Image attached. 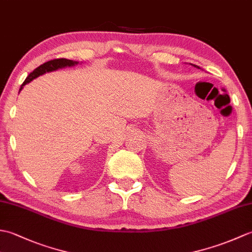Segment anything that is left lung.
<instances>
[{
	"label": "left lung",
	"mask_w": 252,
	"mask_h": 252,
	"mask_svg": "<svg viewBox=\"0 0 252 252\" xmlns=\"http://www.w3.org/2000/svg\"><path fill=\"white\" fill-rule=\"evenodd\" d=\"M190 65H191V66H194L195 68H198V69H200V68H199V67H198V66H196V65H192V63H190Z\"/></svg>",
	"instance_id": "left-lung-1"
}]
</instances>
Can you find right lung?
I'll list each match as a JSON object with an SVG mask.
<instances>
[{"instance_id":"obj_1","label":"right lung","mask_w":252,"mask_h":252,"mask_svg":"<svg viewBox=\"0 0 252 252\" xmlns=\"http://www.w3.org/2000/svg\"><path fill=\"white\" fill-rule=\"evenodd\" d=\"M78 63H79L76 62V61L66 60V58H58V60H53V61H50V62H46V63H43V65H41L37 68H35L34 70L32 71L28 77H27V79L25 80V82L21 84V87L19 89V92L24 89V85L31 82L33 79L42 76V74H44L46 72L55 71V70H58V69L65 68V67L76 66V65H78Z\"/></svg>"}]
</instances>
